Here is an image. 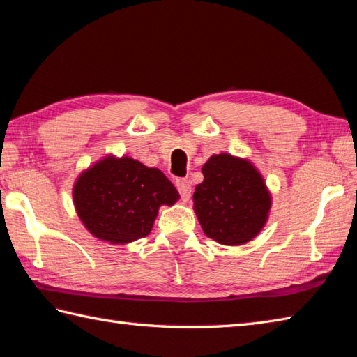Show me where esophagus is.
Wrapping results in <instances>:
<instances>
[{
	"mask_svg": "<svg viewBox=\"0 0 357 357\" xmlns=\"http://www.w3.org/2000/svg\"><path fill=\"white\" fill-rule=\"evenodd\" d=\"M176 187H178V192L181 195V198L184 201H187L190 198V193H192V185L188 183L187 179H178L176 181Z\"/></svg>",
	"mask_w": 357,
	"mask_h": 357,
	"instance_id": "esophagus-1",
	"label": "esophagus"
}]
</instances>
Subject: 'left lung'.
Wrapping results in <instances>:
<instances>
[{"label":"left lung","instance_id":"obj_1","mask_svg":"<svg viewBox=\"0 0 357 357\" xmlns=\"http://www.w3.org/2000/svg\"><path fill=\"white\" fill-rule=\"evenodd\" d=\"M202 174L193 208L204 233L224 245L252 241L267 222L271 206L261 174L245 159L229 153L211 156Z\"/></svg>","mask_w":357,"mask_h":357}]
</instances>
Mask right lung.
Segmentation results:
<instances>
[{"mask_svg": "<svg viewBox=\"0 0 357 357\" xmlns=\"http://www.w3.org/2000/svg\"><path fill=\"white\" fill-rule=\"evenodd\" d=\"M178 199V190L161 170L127 156L96 162L73 187L82 224L93 236L112 244L146 238L159 207L173 206Z\"/></svg>", "mask_w": 357, "mask_h": 357, "instance_id": "right-lung-1", "label": "right lung"}]
</instances>
